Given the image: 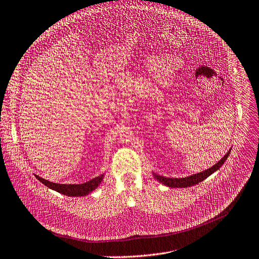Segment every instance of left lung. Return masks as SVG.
I'll list each match as a JSON object with an SVG mask.
<instances>
[{
    "label": "left lung",
    "mask_w": 259,
    "mask_h": 259,
    "mask_svg": "<svg viewBox=\"0 0 259 259\" xmlns=\"http://www.w3.org/2000/svg\"><path fill=\"white\" fill-rule=\"evenodd\" d=\"M229 153H230V151L217 164H215L214 166H211L210 168H208V169H206V170H204L202 172H199V174H196V175H192L190 177L183 178V179H171V178H164V177H161V176H158V175H155V174H154V177H155V179H157L162 184L166 185L168 187H171V188L190 187V186H193V185H196V184L200 183L201 181L206 179L208 176H210L211 174L215 172L217 169H219L224 164V162L227 159Z\"/></svg>",
    "instance_id": "8db88e82"
}]
</instances>
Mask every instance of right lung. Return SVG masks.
<instances>
[{
    "instance_id": "1",
    "label": "right lung",
    "mask_w": 259,
    "mask_h": 259,
    "mask_svg": "<svg viewBox=\"0 0 259 259\" xmlns=\"http://www.w3.org/2000/svg\"><path fill=\"white\" fill-rule=\"evenodd\" d=\"M36 178L43 183L45 186H48L49 188L53 190L58 191L59 193H62L64 195L67 196H84L87 194H89L90 192H92L93 190H95L96 188L98 187V185L101 183L103 176H99L95 179H93L87 183L83 184H78V185H64V184H57V183H52L48 180H44L38 176H36Z\"/></svg>"
}]
</instances>
